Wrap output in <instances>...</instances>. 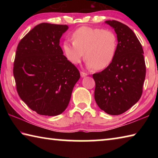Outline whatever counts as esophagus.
I'll list each match as a JSON object with an SVG mask.
<instances>
[{"label": "esophagus", "instance_id": "obj_1", "mask_svg": "<svg viewBox=\"0 0 158 158\" xmlns=\"http://www.w3.org/2000/svg\"><path fill=\"white\" fill-rule=\"evenodd\" d=\"M80 74H81V77H86L88 75L86 73H84V72H81V73H80Z\"/></svg>", "mask_w": 158, "mask_h": 158}]
</instances>
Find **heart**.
Listing matches in <instances>:
<instances>
[{"label": "heart", "instance_id": "1", "mask_svg": "<svg viewBox=\"0 0 158 158\" xmlns=\"http://www.w3.org/2000/svg\"><path fill=\"white\" fill-rule=\"evenodd\" d=\"M73 42H63L64 55L69 63L79 64L84 56L89 68L104 69L111 65L116 56L118 40L113 31L82 26L74 32Z\"/></svg>", "mask_w": 158, "mask_h": 158}]
</instances>
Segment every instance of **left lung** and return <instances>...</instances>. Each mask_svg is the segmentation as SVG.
<instances>
[{"mask_svg":"<svg viewBox=\"0 0 158 158\" xmlns=\"http://www.w3.org/2000/svg\"><path fill=\"white\" fill-rule=\"evenodd\" d=\"M117 35L118 47L113 62L93 74L95 100L109 115H120L139 100L146 77L143 51L135 33L119 21H105Z\"/></svg>","mask_w":158,"mask_h":158,"instance_id":"left-lung-1","label":"left lung"}]
</instances>
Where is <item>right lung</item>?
<instances>
[{
	"instance_id": "add662e5",
	"label": "right lung",
	"mask_w": 158,
	"mask_h": 158,
	"mask_svg": "<svg viewBox=\"0 0 158 158\" xmlns=\"http://www.w3.org/2000/svg\"><path fill=\"white\" fill-rule=\"evenodd\" d=\"M67 25L42 23L19 42L14 74L20 98L29 108L44 116L65 110L80 73L63 55L60 39Z\"/></svg>"
}]
</instances>
